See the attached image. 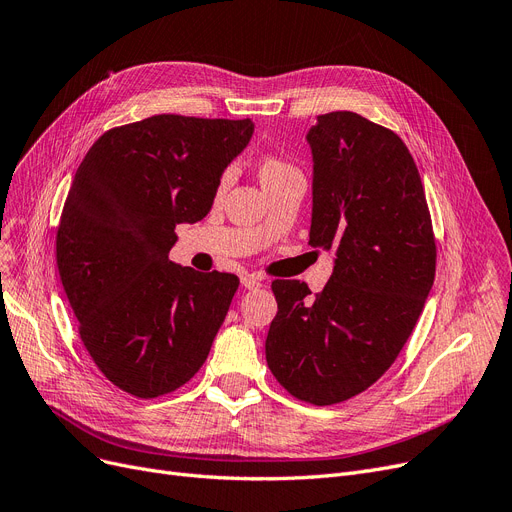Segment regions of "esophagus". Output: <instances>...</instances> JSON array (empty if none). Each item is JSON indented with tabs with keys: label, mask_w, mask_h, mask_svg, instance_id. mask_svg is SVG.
I'll return each mask as SVG.
<instances>
[{
	"label": "esophagus",
	"mask_w": 512,
	"mask_h": 512,
	"mask_svg": "<svg viewBox=\"0 0 512 512\" xmlns=\"http://www.w3.org/2000/svg\"><path fill=\"white\" fill-rule=\"evenodd\" d=\"M240 282H242L244 288H247V291H257V288H259L261 282H263V278H261L259 274H244V276L240 278Z\"/></svg>",
	"instance_id": "34e87169"
}]
</instances>
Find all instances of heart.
<instances>
[{
  "instance_id": "heart-1",
  "label": "heart",
  "mask_w": 512,
  "mask_h": 512,
  "mask_svg": "<svg viewBox=\"0 0 512 512\" xmlns=\"http://www.w3.org/2000/svg\"><path fill=\"white\" fill-rule=\"evenodd\" d=\"M257 171H259V180L263 186H268L276 180H280V177H284L286 173L291 171H297V167L293 163H288L280 157H274V154H268V157H261L259 165H257ZM228 173L221 175V182H219V188H226L228 184Z\"/></svg>"
}]
</instances>
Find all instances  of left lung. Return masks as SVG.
<instances>
[{"label": "left lung", "mask_w": 512, "mask_h": 512, "mask_svg": "<svg viewBox=\"0 0 512 512\" xmlns=\"http://www.w3.org/2000/svg\"><path fill=\"white\" fill-rule=\"evenodd\" d=\"M309 244L335 249V272L311 295L274 280L265 341L276 381L301 402L332 406L391 368L435 280L437 247L416 163L395 131L358 113L318 117Z\"/></svg>", "instance_id": "left-lung-1"}]
</instances>
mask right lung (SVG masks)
I'll return each instance as SVG.
<instances>
[{"instance_id":"1","label":"right lung","mask_w":512,"mask_h":512,"mask_svg":"<svg viewBox=\"0 0 512 512\" xmlns=\"http://www.w3.org/2000/svg\"><path fill=\"white\" fill-rule=\"evenodd\" d=\"M251 119L154 115L87 150L56 232V263L83 347L121 391L152 399L201 370L238 276L169 261L177 224L201 221Z\"/></svg>"}]
</instances>
